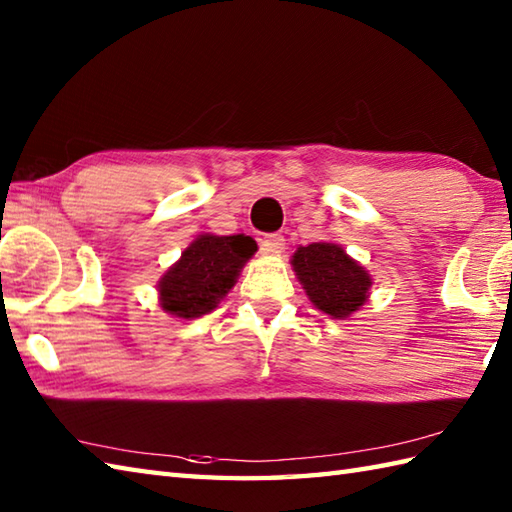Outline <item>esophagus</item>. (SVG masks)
<instances>
[{
    "mask_svg": "<svg viewBox=\"0 0 512 512\" xmlns=\"http://www.w3.org/2000/svg\"><path fill=\"white\" fill-rule=\"evenodd\" d=\"M259 248H262V253H266V255H279V253H284L286 239L281 235H266L262 242H259Z\"/></svg>",
    "mask_w": 512,
    "mask_h": 512,
    "instance_id": "34e87169",
    "label": "esophagus"
}]
</instances>
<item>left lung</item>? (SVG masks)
I'll return each instance as SVG.
<instances>
[{"instance_id": "obj_1", "label": "left lung", "mask_w": 512, "mask_h": 512, "mask_svg": "<svg viewBox=\"0 0 512 512\" xmlns=\"http://www.w3.org/2000/svg\"><path fill=\"white\" fill-rule=\"evenodd\" d=\"M290 266L312 306L332 319H347L361 310L374 284L372 275L334 242L299 246Z\"/></svg>"}]
</instances>
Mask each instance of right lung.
I'll use <instances>...</instances> for the list:
<instances>
[{
  "label": "right lung",
  "mask_w": 512,
  "mask_h": 512,
  "mask_svg": "<svg viewBox=\"0 0 512 512\" xmlns=\"http://www.w3.org/2000/svg\"><path fill=\"white\" fill-rule=\"evenodd\" d=\"M255 250L257 242L244 233L198 235L160 277V308L184 321L209 314L237 284L239 273Z\"/></svg>",
  "instance_id": "right-lung-1"
}]
</instances>
